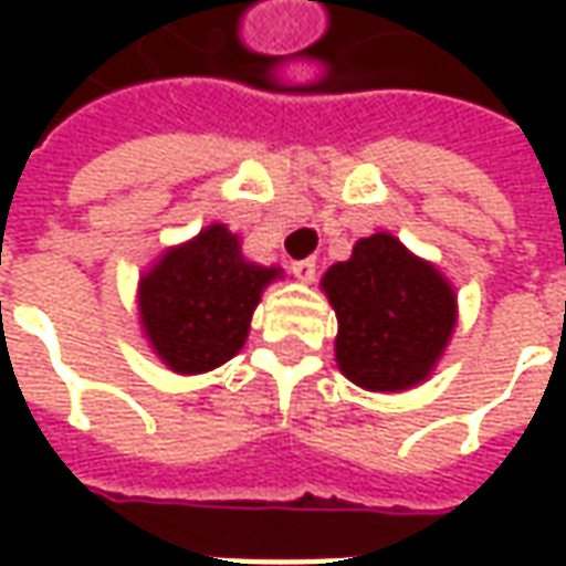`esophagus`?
Returning <instances> with one entry per match:
<instances>
[{
    "mask_svg": "<svg viewBox=\"0 0 566 566\" xmlns=\"http://www.w3.org/2000/svg\"><path fill=\"white\" fill-rule=\"evenodd\" d=\"M291 270H294V275H296V279H300V282L308 284V282H315V272H318V263H315V260H312V258L296 260Z\"/></svg>",
    "mask_w": 566,
    "mask_h": 566,
    "instance_id": "esophagus-1",
    "label": "esophagus"
}]
</instances>
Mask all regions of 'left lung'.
Returning <instances> with one entry per match:
<instances>
[{"mask_svg": "<svg viewBox=\"0 0 566 566\" xmlns=\"http://www.w3.org/2000/svg\"><path fill=\"white\" fill-rule=\"evenodd\" d=\"M321 291L339 321L333 348L345 379L400 394L433 376L458 324V294L430 260L397 235L373 233L324 272Z\"/></svg>", "mask_w": 566, "mask_h": 566, "instance_id": "left-lung-1", "label": "left lung"}]
</instances>
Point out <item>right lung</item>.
Returning <instances> with one entry per match:
<instances>
[{"mask_svg": "<svg viewBox=\"0 0 566 566\" xmlns=\"http://www.w3.org/2000/svg\"><path fill=\"white\" fill-rule=\"evenodd\" d=\"M282 275L248 260L227 223H209L139 275L142 336L178 376L211 373L242 352L260 296Z\"/></svg>", "mask_w": 566, "mask_h": 566, "instance_id": "1", "label": "right lung"}]
</instances>
